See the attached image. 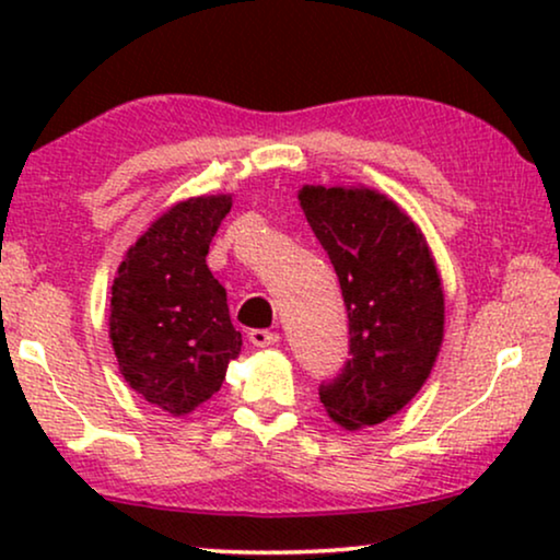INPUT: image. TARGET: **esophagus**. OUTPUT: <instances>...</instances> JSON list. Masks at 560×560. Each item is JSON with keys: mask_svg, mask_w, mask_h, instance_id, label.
<instances>
[{"mask_svg": "<svg viewBox=\"0 0 560 560\" xmlns=\"http://www.w3.org/2000/svg\"><path fill=\"white\" fill-rule=\"evenodd\" d=\"M249 341L255 343V347H259V349L275 347V343L280 341V334L267 331V328H252V331H249Z\"/></svg>", "mask_w": 560, "mask_h": 560, "instance_id": "1", "label": "esophagus"}]
</instances>
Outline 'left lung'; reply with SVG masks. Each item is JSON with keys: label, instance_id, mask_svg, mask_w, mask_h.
<instances>
[{"label": "left lung", "instance_id": "left-lung-1", "mask_svg": "<svg viewBox=\"0 0 560 560\" xmlns=\"http://www.w3.org/2000/svg\"><path fill=\"white\" fill-rule=\"evenodd\" d=\"M298 201L331 259L349 316V354L320 385L334 423H385L420 393L439 359L446 303L423 232L380 190L303 186Z\"/></svg>", "mask_w": 560, "mask_h": 560}]
</instances>
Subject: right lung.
<instances>
[{"mask_svg":"<svg viewBox=\"0 0 560 560\" xmlns=\"http://www.w3.org/2000/svg\"><path fill=\"white\" fill-rule=\"evenodd\" d=\"M232 196H194L152 221L127 249L109 303V339L127 385L180 418L219 393L242 351L226 290L206 255Z\"/></svg>","mask_w":560,"mask_h":560,"instance_id":"right-lung-1","label":"right lung"}]
</instances>
